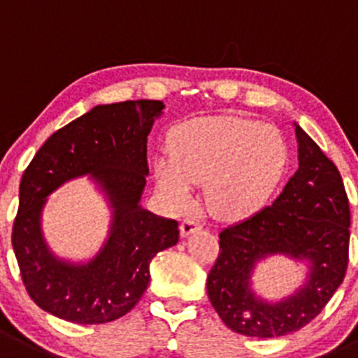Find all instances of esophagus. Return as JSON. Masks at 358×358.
Listing matches in <instances>:
<instances>
[{"mask_svg": "<svg viewBox=\"0 0 358 358\" xmlns=\"http://www.w3.org/2000/svg\"><path fill=\"white\" fill-rule=\"evenodd\" d=\"M198 229H201V222H199L196 217H185L182 224H180V233H182V236H189L190 233L198 231Z\"/></svg>", "mask_w": 358, "mask_h": 358, "instance_id": "34e87169", "label": "esophagus"}]
</instances>
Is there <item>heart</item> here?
Listing matches in <instances>:
<instances>
[{"mask_svg":"<svg viewBox=\"0 0 358 358\" xmlns=\"http://www.w3.org/2000/svg\"><path fill=\"white\" fill-rule=\"evenodd\" d=\"M288 162V145L272 125L242 116L196 118L171 134V157L155 162L160 192L175 205L189 203L194 183L206 182L217 213L242 219L275 194Z\"/></svg>","mask_w":358,"mask_h":358,"instance_id":"obj_1","label":"heart"}]
</instances>
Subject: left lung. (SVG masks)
I'll return each mask as SVG.
<instances>
[{
	"label": "left lung",
	"instance_id": "8db88e82",
	"mask_svg": "<svg viewBox=\"0 0 358 358\" xmlns=\"http://www.w3.org/2000/svg\"><path fill=\"white\" fill-rule=\"evenodd\" d=\"M299 169L279 198L249 219L222 229L206 292L220 320L242 336L280 337L322 313L345 279L350 205L336 164L295 123ZM306 261V282L277 303L250 288L255 263L268 255Z\"/></svg>",
	"mask_w": 358,
	"mask_h": 358
}]
</instances>
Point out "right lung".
Masks as SVG:
<instances>
[{"mask_svg": "<svg viewBox=\"0 0 358 358\" xmlns=\"http://www.w3.org/2000/svg\"><path fill=\"white\" fill-rule=\"evenodd\" d=\"M162 109L160 100L96 106L56 130L26 168L12 245L26 292L40 309L81 325L122 318L148 288L153 256L176 245L178 222L139 205L148 175L146 141ZM85 174L108 198L112 228L90 262L70 264L52 255L39 219L49 194Z\"/></svg>", "mask_w": 358, "mask_h": 358, "instance_id": "obj_1", "label": "right lung"}]
</instances>
